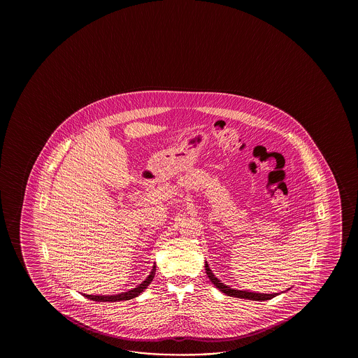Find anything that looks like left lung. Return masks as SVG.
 I'll return each instance as SVG.
<instances>
[{
  "mask_svg": "<svg viewBox=\"0 0 358 358\" xmlns=\"http://www.w3.org/2000/svg\"><path fill=\"white\" fill-rule=\"evenodd\" d=\"M206 274L210 278V280L213 282V285L216 288H219L220 292L225 293L227 296L230 297L243 298V299H251V301H267V299H271L275 296H278L276 293L274 294H265V293H255V292H248V290H238L230 288L229 285H225L224 282H221L215 275H213L211 268L208 266V264L206 262Z\"/></svg>",
  "mask_w": 358,
  "mask_h": 358,
  "instance_id": "obj_1",
  "label": "left lung"
}]
</instances>
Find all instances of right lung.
Segmentation results:
<instances>
[{
	"label": "right lung",
	"instance_id": "obj_1",
	"mask_svg": "<svg viewBox=\"0 0 358 358\" xmlns=\"http://www.w3.org/2000/svg\"><path fill=\"white\" fill-rule=\"evenodd\" d=\"M155 273H156V264H155V266H153L152 271L145 278V282H141L134 289L124 292V293H120V294H114V296H92V294H84V296L88 298V299L97 301V302H119V301H128V299H131V298L138 297V296L151 284V282L153 280V276H155Z\"/></svg>",
	"mask_w": 358,
	"mask_h": 358
}]
</instances>
